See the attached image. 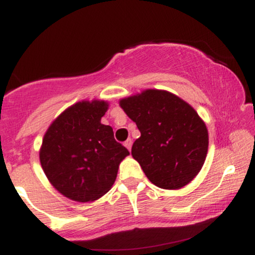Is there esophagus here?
<instances>
[{
  "label": "esophagus",
  "mask_w": 255,
  "mask_h": 255,
  "mask_svg": "<svg viewBox=\"0 0 255 255\" xmlns=\"http://www.w3.org/2000/svg\"><path fill=\"white\" fill-rule=\"evenodd\" d=\"M131 144H133V140H131L130 137H129V139H127V140H126V141H125V146H126V147H127L129 151H130V148H131Z\"/></svg>",
  "instance_id": "34e87169"
}]
</instances>
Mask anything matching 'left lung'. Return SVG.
<instances>
[{"instance_id": "left-lung-1", "label": "left lung", "mask_w": 255, "mask_h": 255, "mask_svg": "<svg viewBox=\"0 0 255 255\" xmlns=\"http://www.w3.org/2000/svg\"><path fill=\"white\" fill-rule=\"evenodd\" d=\"M120 107L141 134L131 156L152 183L180 189L197 176L206 159L209 133L191 105L168 91L148 89L121 99Z\"/></svg>"}]
</instances>
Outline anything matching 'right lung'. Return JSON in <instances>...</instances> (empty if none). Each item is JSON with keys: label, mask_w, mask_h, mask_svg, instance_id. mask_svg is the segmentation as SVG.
I'll return each instance as SVG.
<instances>
[{"label": "right lung", "mask_w": 255, "mask_h": 255, "mask_svg": "<svg viewBox=\"0 0 255 255\" xmlns=\"http://www.w3.org/2000/svg\"><path fill=\"white\" fill-rule=\"evenodd\" d=\"M109 109L105 101H81L67 108L49 126L39 150L40 164L61 194L91 203L110 191L119 165L129 151L114 139L101 120Z\"/></svg>", "instance_id": "right-lung-1"}]
</instances>
